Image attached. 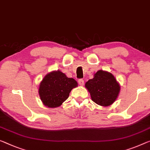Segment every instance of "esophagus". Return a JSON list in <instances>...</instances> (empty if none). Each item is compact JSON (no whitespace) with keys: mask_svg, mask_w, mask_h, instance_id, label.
<instances>
[{"mask_svg":"<svg viewBox=\"0 0 150 150\" xmlns=\"http://www.w3.org/2000/svg\"><path fill=\"white\" fill-rule=\"evenodd\" d=\"M78 83H79V84L80 85V86H83L84 85V81H83V79H80L78 80Z\"/></svg>","mask_w":150,"mask_h":150,"instance_id":"1","label":"esophagus"}]
</instances>
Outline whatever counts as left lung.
<instances>
[{
    "instance_id": "obj_1",
    "label": "left lung",
    "mask_w": 150,
    "mask_h": 150,
    "mask_svg": "<svg viewBox=\"0 0 150 150\" xmlns=\"http://www.w3.org/2000/svg\"><path fill=\"white\" fill-rule=\"evenodd\" d=\"M91 99L95 103L108 106L113 103L118 97L120 86L111 73L100 70L93 79L86 83Z\"/></svg>"
}]
</instances>
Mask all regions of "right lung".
Here are the masks:
<instances>
[{"label":"right lung","mask_w":150,"mask_h":150,"mask_svg":"<svg viewBox=\"0 0 150 150\" xmlns=\"http://www.w3.org/2000/svg\"><path fill=\"white\" fill-rule=\"evenodd\" d=\"M77 83L61 71H53L46 75L40 83L39 94L42 102L49 108H55L62 104L69 96Z\"/></svg>","instance_id":"1"}]
</instances>
